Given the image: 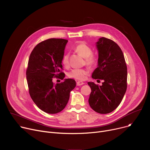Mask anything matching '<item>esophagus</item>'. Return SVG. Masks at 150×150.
<instances>
[{
  "label": "esophagus",
  "mask_w": 150,
  "mask_h": 150,
  "mask_svg": "<svg viewBox=\"0 0 150 150\" xmlns=\"http://www.w3.org/2000/svg\"><path fill=\"white\" fill-rule=\"evenodd\" d=\"M83 84H84V83L82 82H81V81H78V82H77V86H81V85H83Z\"/></svg>",
  "instance_id": "esophagus-1"
}]
</instances>
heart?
Segmentation results:
<instances>
[{
  "label": "heart",
  "instance_id": "heart-1",
  "mask_svg": "<svg viewBox=\"0 0 150 150\" xmlns=\"http://www.w3.org/2000/svg\"><path fill=\"white\" fill-rule=\"evenodd\" d=\"M73 50L85 58V62L87 65H93L97 62L98 59H97L96 55L93 53V49L85 42H79L73 47ZM62 64L65 67H68L69 66L68 54H66L63 56L62 59ZM89 71L86 69H74L69 72V76L77 79V80L83 81L85 79Z\"/></svg>",
  "mask_w": 150,
  "mask_h": 150
}]
</instances>
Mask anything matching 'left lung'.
I'll use <instances>...</instances> for the list:
<instances>
[{
	"label": "left lung",
	"instance_id": "obj_1",
	"mask_svg": "<svg viewBox=\"0 0 150 150\" xmlns=\"http://www.w3.org/2000/svg\"><path fill=\"white\" fill-rule=\"evenodd\" d=\"M98 64L92 74L94 79L103 80L102 85L88 82L91 92L88 102L100 114H107L120 103L127 88V67L122 51L111 39L100 38L96 42Z\"/></svg>",
	"mask_w": 150,
	"mask_h": 150
}]
</instances>
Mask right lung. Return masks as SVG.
<instances>
[{
  "mask_svg": "<svg viewBox=\"0 0 150 150\" xmlns=\"http://www.w3.org/2000/svg\"><path fill=\"white\" fill-rule=\"evenodd\" d=\"M68 40L49 39L38 43L30 56L26 75L29 93L33 102L43 111L56 114L62 111L69 94L76 85L72 79L54 83L53 77L63 80L62 59Z\"/></svg>",
  "mask_w": 150,
  "mask_h": 150,
  "instance_id": "right-lung-1",
  "label": "right lung"
}]
</instances>
